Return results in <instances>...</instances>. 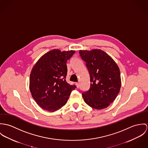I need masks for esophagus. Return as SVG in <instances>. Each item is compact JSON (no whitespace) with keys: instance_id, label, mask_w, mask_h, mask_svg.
Returning a JSON list of instances; mask_svg holds the SVG:
<instances>
[{"instance_id":"obj_1","label":"esophagus","mask_w":148,"mask_h":148,"mask_svg":"<svg viewBox=\"0 0 148 148\" xmlns=\"http://www.w3.org/2000/svg\"><path fill=\"white\" fill-rule=\"evenodd\" d=\"M76 85H77V88H79V83H76Z\"/></svg>"}]
</instances>
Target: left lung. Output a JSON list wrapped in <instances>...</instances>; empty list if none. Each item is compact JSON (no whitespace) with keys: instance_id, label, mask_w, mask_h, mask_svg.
I'll list each match as a JSON object with an SVG mask.
<instances>
[{"instance_id":"left-lung-1","label":"left lung","mask_w":148,"mask_h":148,"mask_svg":"<svg viewBox=\"0 0 148 148\" xmlns=\"http://www.w3.org/2000/svg\"><path fill=\"white\" fill-rule=\"evenodd\" d=\"M90 77V87L82 92L84 102L91 107L101 110L112 103L121 87L120 70L114 60L100 49L80 50Z\"/></svg>"}]
</instances>
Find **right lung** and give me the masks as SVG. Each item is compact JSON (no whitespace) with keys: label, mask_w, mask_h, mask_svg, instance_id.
<instances>
[{"label":"right lung","mask_w":148,"mask_h":148,"mask_svg":"<svg viewBox=\"0 0 148 148\" xmlns=\"http://www.w3.org/2000/svg\"><path fill=\"white\" fill-rule=\"evenodd\" d=\"M74 50L61 52L54 49L43 55L37 62L30 75L32 96L44 110L54 112L65 106L71 92L76 88L66 82L67 61Z\"/></svg>","instance_id":"obj_1"}]
</instances>
